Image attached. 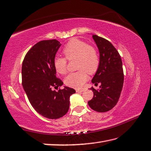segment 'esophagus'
Listing matches in <instances>:
<instances>
[{
  "label": "esophagus",
  "mask_w": 151,
  "mask_h": 151,
  "mask_svg": "<svg viewBox=\"0 0 151 151\" xmlns=\"http://www.w3.org/2000/svg\"><path fill=\"white\" fill-rule=\"evenodd\" d=\"M84 89H76V92H82V91H84Z\"/></svg>",
  "instance_id": "34e87169"
}]
</instances>
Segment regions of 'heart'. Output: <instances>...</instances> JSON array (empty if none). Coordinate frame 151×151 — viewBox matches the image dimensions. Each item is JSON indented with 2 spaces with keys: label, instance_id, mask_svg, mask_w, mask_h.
<instances>
[{
  "label": "heart",
  "instance_id": "1",
  "mask_svg": "<svg viewBox=\"0 0 151 151\" xmlns=\"http://www.w3.org/2000/svg\"><path fill=\"white\" fill-rule=\"evenodd\" d=\"M69 60L77 58L79 70L70 73L65 79L66 85L73 88H81L88 80V73H95L99 65V57L97 50L84 41L74 38L70 40L63 50ZM54 66L57 73L64 75L67 72V60L65 58L57 55L54 59Z\"/></svg>",
  "mask_w": 151,
  "mask_h": 151
}]
</instances>
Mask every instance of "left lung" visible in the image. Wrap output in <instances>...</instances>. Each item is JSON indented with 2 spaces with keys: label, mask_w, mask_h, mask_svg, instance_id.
Instances as JSON below:
<instances>
[{
  "label": "left lung",
  "mask_w": 151,
  "mask_h": 151,
  "mask_svg": "<svg viewBox=\"0 0 151 151\" xmlns=\"http://www.w3.org/2000/svg\"><path fill=\"white\" fill-rule=\"evenodd\" d=\"M99 52V65L91 82L99 90L93 87V97L88 102L93 110L104 113L111 110L120 98L124 83L122 62L116 49L109 41L97 35H92Z\"/></svg>",
  "instance_id": "1"
}]
</instances>
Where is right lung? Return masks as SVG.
Instances as JSON below:
<instances>
[{"instance_id": "add662e5", "label": "right lung", "mask_w": 151, "mask_h": 151, "mask_svg": "<svg viewBox=\"0 0 151 151\" xmlns=\"http://www.w3.org/2000/svg\"><path fill=\"white\" fill-rule=\"evenodd\" d=\"M61 43L57 40L38 42L29 50L22 63V85L35 111L50 119H60L69 109V98L75 90L64 86L62 90H52L63 84L56 77L54 59Z\"/></svg>"}]
</instances>
